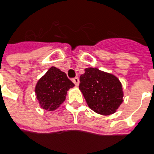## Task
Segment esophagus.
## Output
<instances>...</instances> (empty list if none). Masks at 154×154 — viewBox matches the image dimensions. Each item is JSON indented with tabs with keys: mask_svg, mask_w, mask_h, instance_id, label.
I'll list each match as a JSON object with an SVG mask.
<instances>
[{
	"mask_svg": "<svg viewBox=\"0 0 154 154\" xmlns=\"http://www.w3.org/2000/svg\"><path fill=\"white\" fill-rule=\"evenodd\" d=\"M72 81L74 84H75L76 86H78L79 84V79L78 78V77H75V78H74L72 79Z\"/></svg>",
	"mask_w": 154,
	"mask_h": 154,
	"instance_id": "obj_1",
	"label": "esophagus"
}]
</instances>
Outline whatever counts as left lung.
I'll return each instance as SVG.
<instances>
[{
    "mask_svg": "<svg viewBox=\"0 0 154 154\" xmlns=\"http://www.w3.org/2000/svg\"><path fill=\"white\" fill-rule=\"evenodd\" d=\"M80 75L79 89L88 106L97 114L109 115L115 113L123 101V92L119 79L97 68H86Z\"/></svg>",
    "mask_w": 154,
    "mask_h": 154,
    "instance_id": "obj_1",
    "label": "left lung"
}]
</instances>
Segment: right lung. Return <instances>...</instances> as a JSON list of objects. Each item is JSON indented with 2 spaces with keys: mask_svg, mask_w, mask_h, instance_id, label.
<instances>
[{
  "mask_svg": "<svg viewBox=\"0 0 154 154\" xmlns=\"http://www.w3.org/2000/svg\"><path fill=\"white\" fill-rule=\"evenodd\" d=\"M74 86L66 73L52 66L38 80L35 92L41 108L52 111L63 103L67 91Z\"/></svg>",
  "mask_w": 154,
  "mask_h": 154,
  "instance_id": "right-lung-1",
  "label": "right lung"
}]
</instances>
